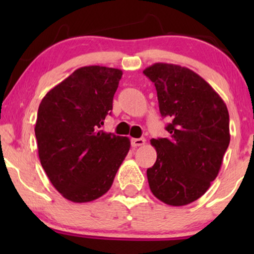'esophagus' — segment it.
<instances>
[{"instance_id": "esophagus-1", "label": "esophagus", "mask_w": 254, "mask_h": 254, "mask_svg": "<svg viewBox=\"0 0 254 254\" xmlns=\"http://www.w3.org/2000/svg\"><path fill=\"white\" fill-rule=\"evenodd\" d=\"M145 143L144 138H131V145L132 147H141Z\"/></svg>"}]
</instances>
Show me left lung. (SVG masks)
<instances>
[{
    "instance_id": "obj_1",
    "label": "left lung",
    "mask_w": 254,
    "mask_h": 254,
    "mask_svg": "<svg viewBox=\"0 0 254 254\" xmlns=\"http://www.w3.org/2000/svg\"><path fill=\"white\" fill-rule=\"evenodd\" d=\"M143 74L155 84L168 137L151 138L157 157L147 170L150 191L168 205L202 197L216 179L229 145V113L204 78L185 66L155 63Z\"/></svg>"
}]
</instances>
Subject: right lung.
Here are the masks:
<instances>
[{
	"label": "right lung",
	"mask_w": 254,
	"mask_h": 254,
	"mask_svg": "<svg viewBox=\"0 0 254 254\" xmlns=\"http://www.w3.org/2000/svg\"><path fill=\"white\" fill-rule=\"evenodd\" d=\"M122 75L115 68L82 66L48 92L38 109L40 164L55 189L74 203L106 193L129 153L127 137L99 130Z\"/></svg>",
	"instance_id": "1"
}]
</instances>
